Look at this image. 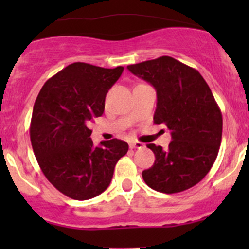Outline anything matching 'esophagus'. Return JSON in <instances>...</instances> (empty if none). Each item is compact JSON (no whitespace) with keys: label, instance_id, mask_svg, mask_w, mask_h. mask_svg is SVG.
<instances>
[{"label":"esophagus","instance_id":"34e87169","mask_svg":"<svg viewBox=\"0 0 249 249\" xmlns=\"http://www.w3.org/2000/svg\"><path fill=\"white\" fill-rule=\"evenodd\" d=\"M130 148H132V149H134V148L141 149V148H143V143L139 142V141H131V142H130Z\"/></svg>","mask_w":249,"mask_h":249}]
</instances>
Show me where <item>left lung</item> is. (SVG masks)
<instances>
[{
	"label": "left lung",
	"mask_w": 249,
	"mask_h": 249,
	"mask_svg": "<svg viewBox=\"0 0 249 249\" xmlns=\"http://www.w3.org/2000/svg\"><path fill=\"white\" fill-rule=\"evenodd\" d=\"M131 73L157 90L155 124L171 131L169 148L149 143L155 161L142 172L145 184L157 192L173 194L200 182L219 152L222 112L201 74L171 56L127 66Z\"/></svg>",
	"instance_id": "8db88e82"
}]
</instances>
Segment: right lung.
Wrapping results in <instances>:
<instances>
[{"label": "right lung", "instance_id": "right-lung-1", "mask_svg": "<svg viewBox=\"0 0 249 249\" xmlns=\"http://www.w3.org/2000/svg\"><path fill=\"white\" fill-rule=\"evenodd\" d=\"M124 67L74 62L42 87L32 112L30 139L37 162L59 192L89 200L108 188L115 164L129 150L122 140L95 147L89 125L101 117L105 99Z\"/></svg>", "mask_w": 249, "mask_h": 249}]
</instances>
